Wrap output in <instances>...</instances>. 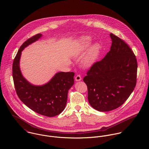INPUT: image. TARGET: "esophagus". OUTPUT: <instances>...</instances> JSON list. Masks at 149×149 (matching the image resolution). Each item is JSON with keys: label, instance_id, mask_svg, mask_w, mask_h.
<instances>
[{"label": "esophagus", "instance_id": "obj_1", "mask_svg": "<svg viewBox=\"0 0 149 149\" xmlns=\"http://www.w3.org/2000/svg\"><path fill=\"white\" fill-rule=\"evenodd\" d=\"M75 79V81H81V80L82 79V78H81V75H80V74H77V75H76Z\"/></svg>", "mask_w": 149, "mask_h": 149}]
</instances>
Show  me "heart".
<instances>
[{
  "label": "heart",
  "mask_w": 149,
  "mask_h": 149,
  "mask_svg": "<svg viewBox=\"0 0 149 149\" xmlns=\"http://www.w3.org/2000/svg\"><path fill=\"white\" fill-rule=\"evenodd\" d=\"M91 42V38L89 37H84L81 39V48L82 50H85L88 48ZM100 49V45L98 44H95L90 49L88 54L86 55L84 63L86 65H88L94 62L95 60Z\"/></svg>",
  "instance_id": "obj_1"
}]
</instances>
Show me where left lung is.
Masks as SVG:
<instances>
[{
    "label": "left lung",
    "instance_id": "1",
    "mask_svg": "<svg viewBox=\"0 0 149 149\" xmlns=\"http://www.w3.org/2000/svg\"><path fill=\"white\" fill-rule=\"evenodd\" d=\"M110 51L93 64L84 78L90 105L100 112L115 109L130 97L136 84L137 60L124 40L110 34Z\"/></svg>",
    "mask_w": 149,
    "mask_h": 149
}]
</instances>
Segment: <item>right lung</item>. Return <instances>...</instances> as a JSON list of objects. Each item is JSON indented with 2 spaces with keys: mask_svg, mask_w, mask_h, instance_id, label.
<instances>
[{
  "mask_svg": "<svg viewBox=\"0 0 149 149\" xmlns=\"http://www.w3.org/2000/svg\"><path fill=\"white\" fill-rule=\"evenodd\" d=\"M41 34H37L25 41L19 48L13 63V77L17 95L28 108L36 113L48 117L59 115L64 109L68 91L74 83V72H60L47 84L34 86L22 75L19 59L22 51L37 41Z\"/></svg>",
  "mask_w": 149,
  "mask_h": 149,
  "instance_id": "add662e5",
  "label": "right lung"
}]
</instances>
